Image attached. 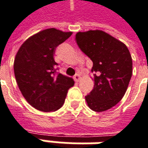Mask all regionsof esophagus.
Segmentation results:
<instances>
[{
	"instance_id": "esophagus-1",
	"label": "esophagus",
	"mask_w": 148,
	"mask_h": 148,
	"mask_svg": "<svg viewBox=\"0 0 148 148\" xmlns=\"http://www.w3.org/2000/svg\"><path fill=\"white\" fill-rule=\"evenodd\" d=\"M80 79H81V77H80V75H79V74H75V75L74 76V79L76 81V82H79Z\"/></svg>"
}]
</instances>
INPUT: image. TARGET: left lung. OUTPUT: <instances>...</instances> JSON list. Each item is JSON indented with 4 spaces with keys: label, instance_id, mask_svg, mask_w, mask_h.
Listing matches in <instances>:
<instances>
[{
    "label": "left lung",
    "instance_id": "8db88e82",
    "mask_svg": "<svg viewBox=\"0 0 148 148\" xmlns=\"http://www.w3.org/2000/svg\"><path fill=\"white\" fill-rule=\"evenodd\" d=\"M80 50L92 61L94 88L85 97L90 109L101 112L123 98L130 84L133 62L123 42L101 30L76 33Z\"/></svg>",
    "mask_w": 148,
    "mask_h": 148
}]
</instances>
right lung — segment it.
I'll use <instances>...</instances> for the list:
<instances>
[{"mask_svg": "<svg viewBox=\"0 0 148 148\" xmlns=\"http://www.w3.org/2000/svg\"><path fill=\"white\" fill-rule=\"evenodd\" d=\"M56 28L41 31L27 39L18 49L14 71L23 97L35 109L50 112L60 109L73 79L56 72L55 50L71 36Z\"/></svg>", "mask_w": 148, "mask_h": 148, "instance_id": "1", "label": "right lung"}]
</instances>
